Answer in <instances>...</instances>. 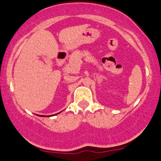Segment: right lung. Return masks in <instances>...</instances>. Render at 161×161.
I'll list each match as a JSON object with an SVG mask.
<instances>
[{
  "mask_svg": "<svg viewBox=\"0 0 161 161\" xmlns=\"http://www.w3.org/2000/svg\"><path fill=\"white\" fill-rule=\"evenodd\" d=\"M42 117H46V116H43H43H42Z\"/></svg>",
  "mask_w": 161,
  "mask_h": 161,
  "instance_id": "add662e5",
  "label": "right lung"
}]
</instances>
